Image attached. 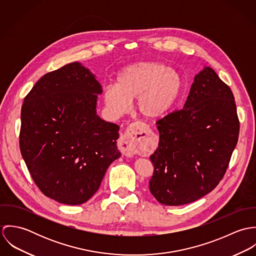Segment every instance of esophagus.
Instances as JSON below:
<instances>
[{
  "instance_id": "obj_1",
  "label": "esophagus",
  "mask_w": 256,
  "mask_h": 256,
  "mask_svg": "<svg viewBox=\"0 0 256 256\" xmlns=\"http://www.w3.org/2000/svg\"><path fill=\"white\" fill-rule=\"evenodd\" d=\"M148 131V127L143 123L136 122L132 123L126 130L125 134L120 140V150L122 154L126 156H131L135 154L139 148V146L145 138Z\"/></svg>"
}]
</instances>
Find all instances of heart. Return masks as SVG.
Wrapping results in <instances>:
<instances>
[{"mask_svg":"<svg viewBox=\"0 0 256 256\" xmlns=\"http://www.w3.org/2000/svg\"><path fill=\"white\" fill-rule=\"evenodd\" d=\"M182 86V76L176 69L158 62H138L118 73L116 84L104 88V100L112 114L121 115L137 98L140 115L156 120L174 108Z\"/></svg>","mask_w":256,"mask_h":256,"instance_id":"b5f03b06","label":"heart"}]
</instances>
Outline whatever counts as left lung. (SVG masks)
I'll use <instances>...</instances> for the list:
<instances>
[{"instance_id":"left-lung-1","label":"left lung","mask_w":256,"mask_h":256,"mask_svg":"<svg viewBox=\"0 0 256 256\" xmlns=\"http://www.w3.org/2000/svg\"><path fill=\"white\" fill-rule=\"evenodd\" d=\"M158 146L150 156V191L162 204L180 206L210 193L236 146L240 122L234 94L211 67L194 76L183 110L156 122Z\"/></svg>"}]
</instances>
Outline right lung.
I'll list each match as a JSON object with an SVG mask.
<instances>
[{
	"mask_svg": "<svg viewBox=\"0 0 256 256\" xmlns=\"http://www.w3.org/2000/svg\"><path fill=\"white\" fill-rule=\"evenodd\" d=\"M102 94L80 62L44 74L22 108L20 146L40 191L66 205L86 202L120 158L119 126L96 114Z\"/></svg>",
	"mask_w": 256,
	"mask_h": 256,
	"instance_id": "obj_1",
	"label": "right lung"
}]
</instances>
